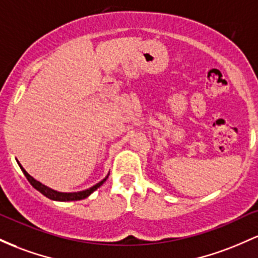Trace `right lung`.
Listing matches in <instances>:
<instances>
[{
  "label": "right lung",
  "mask_w": 258,
  "mask_h": 258,
  "mask_svg": "<svg viewBox=\"0 0 258 258\" xmlns=\"http://www.w3.org/2000/svg\"><path fill=\"white\" fill-rule=\"evenodd\" d=\"M17 163H18L19 168L22 169V171H23V174L25 175V177H27V180L29 181L30 185H32L34 188L38 189V191L40 192V194L44 195L45 197L50 198V200H52V201H60V202H69V201L84 200V198L90 196V195H92L93 192H94L98 187H100V186L103 185V183L106 181L107 176H109V174H107V176L105 177V179H103L100 181V182H98L97 185L92 186V187L83 189V191H79V192H58V191H56V189H52V188L47 187V186H45L44 183L40 182V181H36L33 176H30V175L28 174L27 171H25V169L21 165V163H19L18 160H17Z\"/></svg>",
  "instance_id": "obj_1"
}]
</instances>
